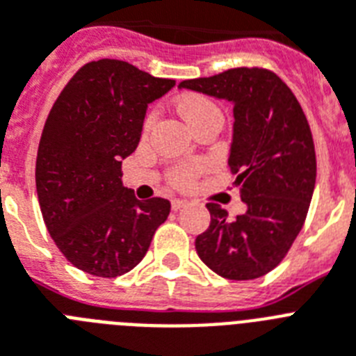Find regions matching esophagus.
<instances>
[{
	"label": "esophagus",
	"instance_id": "34e87169",
	"mask_svg": "<svg viewBox=\"0 0 356 356\" xmlns=\"http://www.w3.org/2000/svg\"><path fill=\"white\" fill-rule=\"evenodd\" d=\"M171 205H172V211H180L181 207H185V205H187V200H180V198H175L171 202Z\"/></svg>",
	"mask_w": 356,
	"mask_h": 356
}]
</instances>
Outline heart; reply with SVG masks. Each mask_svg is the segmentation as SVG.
<instances>
[{
	"label": "heart",
	"instance_id": "heart-1",
	"mask_svg": "<svg viewBox=\"0 0 356 356\" xmlns=\"http://www.w3.org/2000/svg\"><path fill=\"white\" fill-rule=\"evenodd\" d=\"M178 108H180L181 116L187 120L191 127L196 129L200 123H204L205 120L214 118V116H220L222 118V111L218 108V105L213 104L209 98L205 96H198V94H191V96H184V98L178 102ZM156 122V113L151 111V113L145 116V122H143V132H149ZM202 163L200 161H193V163H180V165H175L169 171V181H171L175 187H189L193 181H195L196 175L202 171Z\"/></svg>",
	"mask_w": 356,
	"mask_h": 356
}]
</instances>
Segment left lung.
<instances>
[{
  "instance_id": "left-lung-1",
  "label": "left lung",
  "mask_w": 356,
  "mask_h": 356,
  "mask_svg": "<svg viewBox=\"0 0 356 356\" xmlns=\"http://www.w3.org/2000/svg\"><path fill=\"white\" fill-rule=\"evenodd\" d=\"M180 87L234 105L227 163L248 205L245 213L229 218L209 202L211 224L196 236V252L227 280L264 277L284 260L313 198L316 156L307 118L289 87L260 67L185 79Z\"/></svg>"
}]
</instances>
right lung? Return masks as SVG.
Masks as SVG:
<instances>
[{
	"label": "right lung",
	"instance_id": "add662e5",
	"mask_svg": "<svg viewBox=\"0 0 356 356\" xmlns=\"http://www.w3.org/2000/svg\"><path fill=\"white\" fill-rule=\"evenodd\" d=\"M175 83L127 61L98 60L52 105L38 147V200L58 249L83 273L131 271L171 213L169 200H138L123 187L122 160L136 151L147 105Z\"/></svg>",
	"mask_w": 356,
	"mask_h": 356
}]
</instances>
